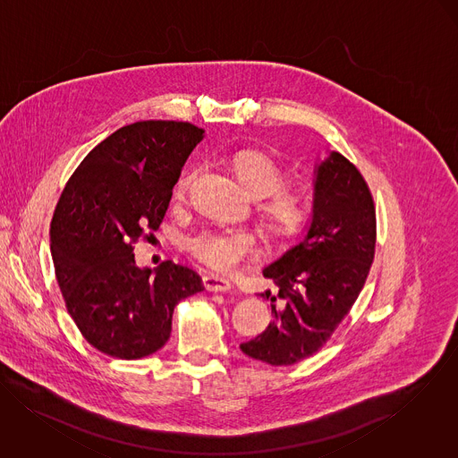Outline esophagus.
Masks as SVG:
<instances>
[{
    "mask_svg": "<svg viewBox=\"0 0 458 458\" xmlns=\"http://www.w3.org/2000/svg\"><path fill=\"white\" fill-rule=\"evenodd\" d=\"M202 284H204V287H206L208 291H212V293H226V291L232 289V284H230L228 279L217 277V276H214V274L204 276V277H202Z\"/></svg>",
    "mask_w": 458,
    "mask_h": 458,
    "instance_id": "obj_1",
    "label": "esophagus"
}]
</instances>
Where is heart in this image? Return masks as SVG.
<instances>
[{
    "label": "heart",
    "mask_w": 458,
    "mask_h": 458,
    "mask_svg": "<svg viewBox=\"0 0 458 458\" xmlns=\"http://www.w3.org/2000/svg\"><path fill=\"white\" fill-rule=\"evenodd\" d=\"M233 169L247 193L259 200V217L272 235L291 239L305 228L309 202L305 195L282 186L284 173L272 157L258 149L239 151L233 157ZM191 177V173L179 177L177 195L186 193ZM184 247L197 261L216 272H232L261 252L256 235L242 228H206L188 237Z\"/></svg>",
    "instance_id": "b5f03b06"
}]
</instances>
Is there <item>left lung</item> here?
Returning a JSON list of instances; mask_svg holds the SVG:
<instances>
[{
	"label": "left lung",
	"mask_w": 458,
	"mask_h": 458,
	"mask_svg": "<svg viewBox=\"0 0 458 458\" xmlns=\"http://www.w3.org/2000/svg\"><path fill=\"white\" fill-rule=\"evenodd\" d=\"M377 214L368 182L352 162L331 151L316 169L312 223L305 239L263 270L279 285L274 320L241 351L272 366L314 353L351 312L369 274Z\"/></svg>",
	"instance_id": "8db88e82"
}]
</instances>
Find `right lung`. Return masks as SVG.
Listing matches in <instances>:
<instances>
[{
	"label": "right lung",
	"mask_w": 458,
	"mask_h": 458,
	"mask_svg": "<svg viewBox=\"0 0 458 458\" xmlns=\"http://www.w3.org/2000/svg\"><path fill=\"white\" fill-rule=\"evenodd\" d=\"M204 131L173 120L125 125L66 182L50 225L55 277L83 338L116 359H141L171 338L181 300L204 291L188 267L140 268L134 244L158 230L181 169Z\"/></svg>",
	"instance_id": "right-lung-1"
}]
</instances>
